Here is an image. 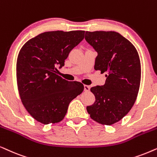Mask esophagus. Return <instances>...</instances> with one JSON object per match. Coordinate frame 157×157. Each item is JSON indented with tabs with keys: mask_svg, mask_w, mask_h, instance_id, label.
Instances as JSON below:
<instances>
[{
	"mask_svg": "<svg viewBox=\"0 0 157 157\" xmlns=\"http://www.w3.org/2000/svg\"><path fill=\"white\" fill-rule=\"evenodd\" d=\"M90 89V87L89 85H84V90L85 92H89Z\"/></svg>",
	"mask_w": 157,
	"mask_h": 157,
	"instance_id": "34e87169",
	"label": "esophagus"
}]
</instances>
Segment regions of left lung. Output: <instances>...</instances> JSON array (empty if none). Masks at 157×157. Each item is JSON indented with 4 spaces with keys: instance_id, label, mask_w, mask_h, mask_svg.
Wrapping results in <instances>:
<instances>
[{
    "instance_id": "obj_1",
    "label": "left lung",
    "mask_w": 157,
    "mask_h": 157,
    "mask_svg": "<svg viewBox=\"0 0 157 157\" xmlns=\"http://www.w3.org/2000/svg\"><path fill=\"white\" fill-rule=\"evenodd\" d=\"M85 39L98 52L95 70L105 72V84L90 91L95 97L87 106L90 118L102 125L114 124L132 108L141 82L139 53L131 41L115 31H86Z\"/></svg>"
}]
</instances>
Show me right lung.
<instances>
[{
    "label": "right lung",
    "mask_w": 157,
    "mask_h": 157,
    "mask_svg": "<svg viewBox=\"0 0 157 157\" xmlns=\"http://www.w3.org/2000/svg\"><path fill=\"white\" fill-rule=\"evenodd\" d=\"M85 31H47L29 39L20 49L16 62V81L24 108L43 124L62 121L70 102L82 93L80 82H68L57 67L82 41Z\"/></svg>",
    "instance_id": "obj_1"
}]
</instances>
